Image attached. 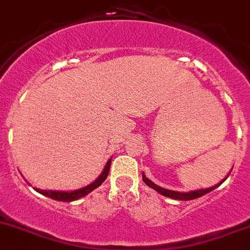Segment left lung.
Returning a JSON list of instances; mask_svg holds the SVG:
<instances>
[{
  "label": "left lung",
  "instance_id": "obj_1",
  "mask_svg": "<svg viewBox=\"0 0 250 250\" xmlns=\"http://www.w3.org/2000/svg\"><path fill=\"white\" fill-rule=\"evenodd\" d=\"M142 177H143V182L146 183L148 187L153 188L154 190H156L158 192H160L161 195H164V196H167V197H171V199H174V200H182V201H188V200H194V199H197V197H201V196H203V195L207 194V192L212 191V190H214L215 188L219 187L221 183L228 178V177H226V178L224 179L221 183H219V184L214 185V187H212V188H208V189L195 190V191H190V192H179V191H173V190H167V189H164V188L159 187V185H156L155 183L149 181V179L144 176V173L142 174Z\"/></svg>",
  "mask_w": 250,
  "mask_h": 250
}]
</instances>
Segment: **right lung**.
<instances>
[{"mask_svg": "<svg viewBox=\"0 0 250 250\" xmlns=\"http://www.w3.org/2000/svg\"><path fill=\"white\" fill-rule=\"evenodd\" d=\"M110 163H112V160H108V163L106 164V166H104V169L101 173V176H100L96 181L92 182L90 185L83 188V189L74 190V191H53V190H41V189H35V190L40 192V194L45 195V196L50 197V199L53 200H56V201H65V202L76 201V200L81 199V197H84L85 195L89 194V192H91L92 190L99 188L102 183L106 181L108 173H109Z\"/></svg>", "mask_w": 250, "mask_h": 250, "instance_id": "obj_1", "label": "right lung"}]
</instances>
